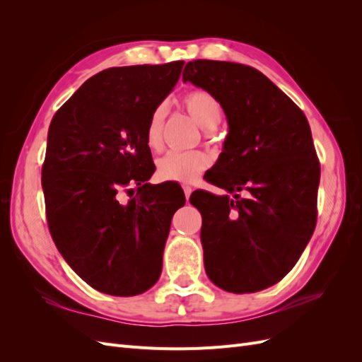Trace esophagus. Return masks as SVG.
<instances>
[{
	"label": "esophagus",
	"instance_id": "obj_1",
	"mask_svg": "<svg viewBox=\"0 0 362 362\" xmlns=\"http://www.w3.org/2000/svg\"><path fill=\"white\" fill-rule=\"evenodd\" d=\"M182 190H184V194H185V198H190V194H192V192H193V189H192V185H189V184H182Z\"/></svg>",
	"mask_w": 362,
	"mask_h": 362
}]
</instances>
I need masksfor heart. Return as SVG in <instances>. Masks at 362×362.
<instances>
[{"instance_id": "1", "label": "heart", "mask_w": 362, "mask_h": 362, "mask_svg": "<svg viewBox=\"0 0 362 362\" xmlns=\"http://www.w3.org/2000/svg\"><path fill=\"white\" fill-rule=\"evenodd\" d=\"M182 104L189 115L205 129H214L221 124L223 117V107L217 98L202 89L190 90L182 98ZM166 108L158 105L151 113L145 141L146 146L152 151H158L163 144V128ZM210 166V158L201 151H185V152H168L157 163L158 177L164 181L192 182Z\"/></svg>"}]
</instances>
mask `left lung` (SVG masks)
Here are the masks:
<instances>
[{
	"label": "left lung",
	"mask_w": 362,
	"mask_h": 362,
	"mask_svg": "<svg viewBox=\"0 0 362 362\" xmlns=\"http://www.w3.org/2000/svg\"><path fill=\"white\" fill-rule=\"evenodd\" d=\"M182 80L213 93L229 125L222 154L205 175L234 198L204 190L190 196L202 214L206 275L229 293L272 287L298 262L317 222L320 163L308 120L246 64L193 60Z\"/></svg>",
	"instance_id": "1"
}]
</instances>
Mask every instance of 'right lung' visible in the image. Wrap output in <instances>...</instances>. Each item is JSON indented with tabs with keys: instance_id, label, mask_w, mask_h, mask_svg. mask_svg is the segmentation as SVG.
Masks as SVG:
<instances>
[{
	"instance_id": "obj_1",
	"label": "right lung",
	"mask_w": 362,
	"mask_h": 362,
	"mask_svg": "<svg viewBox=\"0 0 362 362\" xmlns=\"http://www.w3.org/2000/svg\"><path fill=\"white\" fill-rule=\"evenodd\" d=\"M182 66L105 69L51 120L42 166L49 233L76 275L101 293L136 296L160 278L172 216L185 196L146 182L156 168L145 131Z\"/></svg>"
}]
</instances>
